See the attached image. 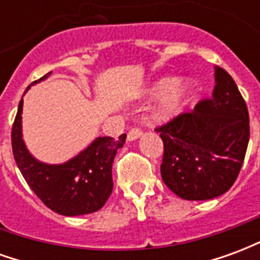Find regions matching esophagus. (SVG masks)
<instances>
[{"label":"esophagus","instance_id":"esophagus-1","mask_svg":"<svg viewBox=\"0 0 260 260\" xmlns=\"http://www.w3.org/2000/svg\"><path fill=\"white\" fill-rule=\"evenodd\" d=\"M142 135V131L139 128H132V129L128 132V141H135L139 136Z\"/></svg>","mask_w":260,"mask_h":260}]
</instances>
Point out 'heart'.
I'll return each instance as SVG.
<instances>
[{"instance_id":"heart-1","label":"heart","mask_w":260,"mask_h":260,"mask_svg":"<svg viewBox=\"0 0 260 260\" xmlns=\"http://www.w3.org/2000/svg\"><path fill=\"white\" fill-rule=\"evenodd\" d=\"M150 94L153 97H163L153 111V118L163 122L173 118L184 107L189 96V86L185 82H178L177 78L166 76L154 82Z\"/></svg>"}]
</instances>
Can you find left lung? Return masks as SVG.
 Wrapping results in <instances>:
<instances>
[{"label": "left lung", "mask_w": 260, "mask_h": 260, "mask_svg": "<svg viewBox=\"0 0 260 260\" xmlns=\"http://www.w3.org/2000/svg\"><path fill=\"white\" fill-rule=\"evenodd\" d=\"M214 80L212 96L156 129L164 143L161 178L186 201H207L229 191L249 142L248 108L234 79L214 67Z\"/></svg>", "instance_id": "8db88e82"}]
</instances>
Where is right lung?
I'll return each instance as SVG.
<instances>
[{"label": "right lung", "mask_w": 260, "mask_h": 260, "mask_svg": "<svg viewBox=\"0 0 260 260\" xmlns=\"http://www.w3.org/2000/svg\"><path fill=\"white\" fill-rule=\"evenodd\" d=\"M50 74L31 85L44 80ZM22 108L23 99L19 102L12 126V152L31 191L46 206L62 216H80L100 210L113 192V161L117 150L124 146L126 135L122 134L118 139L96 138L85 150L62 164L42 163L29 153L22 139Z\"/></svg>", "instance_id": "obj_1"}]
</instances>
